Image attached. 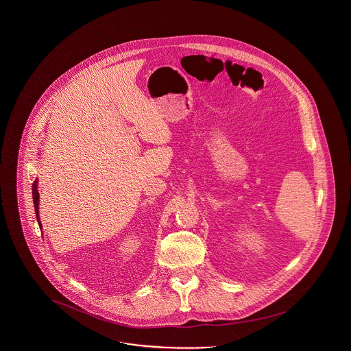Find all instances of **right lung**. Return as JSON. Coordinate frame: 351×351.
<instances>
[{
  "label": "right lung",
  "mask_w": 351,
  "mask_h": 351,
  "mask_svg": "<svg viewBox=\"0 0 351 351\" xmlns=\"http://www.w3.org/2000/svg\"><path fill=\"white\" fill-rule=\"evenodd\" d=\"M33 202H34V207H36V214H37L38 224H39V228H42V224H40V218H39V193H38V180L34 181L33 184Z\"/></svg>",
  "instance_id": "right-lung-1"
}]
</instances>
